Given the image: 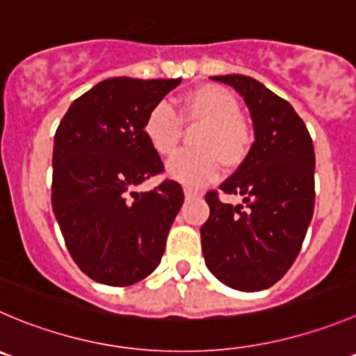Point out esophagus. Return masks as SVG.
I'll list each match as a JSON object with an SVG mask.
<instances>
[{
    "instance_id": "esophagus-1",
    "label": "esophagus",
    "mask_w": 356,
    "mask_h": 356,
    "mask_svg": "<svg viewBox=\"0 0 356 356\" xmlns=\"http://www.w3.org/2000/svg\"><path fill=\"white\" fill-rule=\"evenodd\" d=\"M184 194H185V197H197V195H201L197 191H194V188H188V187L184 188Z\"/></svg>"
}]
</instances>
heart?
<instances>
[{"instance_id": "b5f03b06", "label": "heart", "mask_w": 356, "mask_h": 356, "mask_svg": "<svg viewBox=\"0 0 356 356\" xmlns=\"http://www.w3.org/2000/svg\"><path fill=\"white\" fill-rule=\"evenodd\" d=\"M241 104L231 90L218 86H201L184 97L180 117L169 104L157 103L143 124V134L152 150L161 157L175 154L184 124H202L197 152H180L168 162V175L188 187H201L220 175L222 161L238 168L252 147V133L239 117Z\"/></svg>"}]
</instances>
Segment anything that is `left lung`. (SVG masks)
<instances>
[{
	"label": "left lung",
	"instance_id": "obj_1",
	"mask_svg": "<svg viewBox=\"0 0 356 356\" xmlns=\"http://www.w3.org/2000/svg\"><path fill=\"white\" fill-rule=\"evenodd\" d=\"M234 87L253 120L255 141L220 191L243 195L225 204L206 194L209 218L201 227L202 255L223 285L259 292L285 276L297 259L314 209V148L306 124L289 101L245 74L211 76Z\"/></svg>",
	"mask_w": 356,
	"mask_h": 356
}]
</instances>
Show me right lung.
<instances>
[{"mask_svg": "<svg viewBox=\"0 0 356 356\" xmlns=\"http://www.w3.org/2000/svg\"><path fill=\"white\" fill-rule=\"evenodd\" d=\"M181 79H108L74 99L54 138L52 209L74 264L94 282L127 286L162 259L184 204L181 185L164 171L143 134L148 111Z\"/></svg>", "mask_w": 356, "mask_h": 356, "instance_id": "obj_1", "label": "right lung"}]
</instances>
